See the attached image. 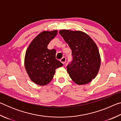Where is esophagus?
<instances>
[{
    "label": "esophagus",
    "mask_w": 121,
    "mask_h": 121,
    "mask_svg": "<svg viewBox=\"0 0 121 121\" xmlns=\"http://www.w3.org/2000/svg\"><path fill=\"white\" fill-rule=\"evenodd\" d=\"M60 61L64 65L65 63V61H66V58H65V57H63V58L60 60Z\"/></svg>",
    "instance_id": "34e87169"
}]
</instances>
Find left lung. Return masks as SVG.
<instances>
[{
    "label": "left lung",
    "mask_w": 121,
    "mask_h": 121,
    "mask_svg": "<svg viewBox=\"0 0 121 121\" xmlns=\"http://www.w3.org/2000/svg\"><path fill=\"white\" fill-rule=\"evenodd\" d=\"M61 36L70 47L73 60L67 65V72L73 82L84 85L91 82L99 72L101 58L97 45L85 32L63 29Z\"/></svg>",
    "instance_id": "1"
}]
</instances>
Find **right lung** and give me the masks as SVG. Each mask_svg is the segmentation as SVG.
<instances>
[{
	"instance_id": "obj_1",
	"label": "right lung",
	"mask_w": 121,
	"mask_h": 121,
	"mask_svg": "<svg viewBox=\"0 0 121 121\" xmlns=\"http://www.w3.org/2000/svg\"><path fill=\"white\" fill-rule=\"evenodd\" d=\"M58 33V30L44 31L30 43L24 57V67L30 79L40 86L46 85L53 79L56 69L63 65L56 58L54 49L48 45Z\"/></svg>"
}]
</instances>
